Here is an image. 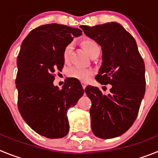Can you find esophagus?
Wrapping results in <instances>:
<instances>
[{
    "instance_id": "1",
    "label": "esophagus",
    "mask_w": 158,
    "mask_h": 158,
    "mask_svg": "<svg viewBox=\"0 0 158 158\" xmlns=\"http://www.w3.org/2000/svg\"><path fill=\"white\" fill-rule=\"evenodd\" d=\"M81 85H82V87H83V89H85L87 85H86V83H85V82H81Z\"/></svg>"
}]
</instances>
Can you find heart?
<instances>
[{"label": "heart", "mask_w": 158, "mask_h": 158, "mask_svg": "<svg viewBox=\"0 0 158 158\" xmlns=\"http://www.w3.org/2000/svg\"><path fill=\"white\" fill-rule=\"evenodd\" d=\"M81 45L90 57H93L96 54L100 53V47L99 45V43L96 40L91 39V38H85V39H83L81 41ZM72 51V44H68V45L65 46L63 50V54H62L64 62H69ZM93 73H94V72H93V69H83V68H79V67L71 68L67 72L68 77L74 78V79H77V80L81 81L82 82L88 81L89 78L93 76Z\"/></svg>", "instance_id": "b5f03b06"}]
</instances>
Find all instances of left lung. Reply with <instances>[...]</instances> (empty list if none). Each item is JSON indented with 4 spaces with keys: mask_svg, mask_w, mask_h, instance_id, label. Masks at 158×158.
Masks as SVG:
<instances>
[{
    "mask_svg": "<svg viewBox=\"0 0 158 158\" xmlns=\"http://www.w3.org/2000/svg\"><path fill=\"white\" fill-rule=\"evenodd\" d=\"M81 28L101 46L103 62L96 80L112 85L107 95L92 85L85 89L92 101V131L100 139L120 136L133 125L144 96V61L134 37L120 24L111 22Z\"/></svg>",
    "mask_w": 158,
    "mask_h": 158,
    "instance_id": "left-lung-1",
    "label": "left lung"
}]
</instances>
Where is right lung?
I'll return each mask as SVG.
<instances>
[{"instance_id": "1", "label": "right lung", "mask_w": 158, "mask_h": 158, "mask_svg": "<svg viewBox=\"0 0 158 158\" xmlns=\"http://www.w3.org/2000/svg\"><path fill=\"white\" fill-rule=\"evenodd\" d=\"M81 33L65 25H41L25 38L18 54V109L33 131L48 139L68 134L67 111L85 93L76 79L65 80L62 89L53 84L55 73L63 69L64 48Z\"/></svg>"}]
</instances>
